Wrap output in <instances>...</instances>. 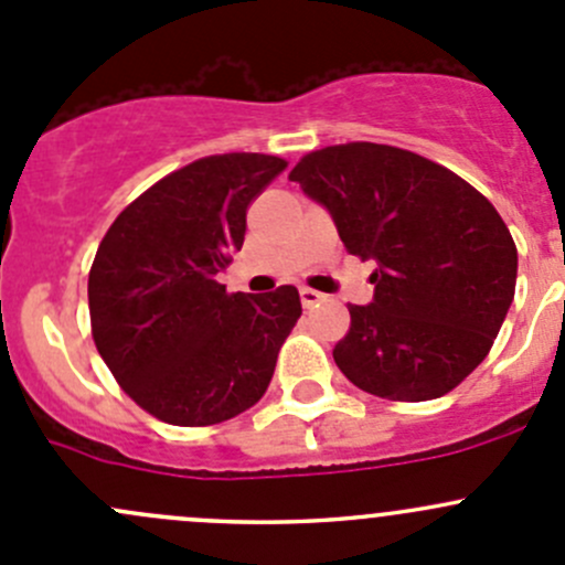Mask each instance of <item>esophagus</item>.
<instances>
[{
  "mask_svg": "<svg viewBox=\"0 0 565 565\" xmlns=\"http://www.w3.org/2000/svg\"><path fill=\"white\" fill-rule=\"evenodd\" d=\"M300 300H303V306H306V309H317L319 303H324V300H328V295L317 292V289H309V287H303V289H300Z\"/></svg>",
  "mask_w": 565,
  "mask_h": 565,
  "instance_id": "obj_1",
  "label": "esophagus"
}]
</instances>
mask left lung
I'll return each mask as SVG.
<instances>
[{
  "mask_svg": "<svg viewBox=\"0 0 565 565\" xmlns=\"http://www.w3.org/2000/svg\"><path fill=\"white\" fill-rule=\"evenodd\" d=\"M350 254L374 259V300L350 306L333 361L372 396L426 402L487 358L516 287L509 226L470 182L372 141L309 152L289 172Z\"/></svg>",
  "mask_w": 565,
  "mask_h": 565,
  "instance_id": "1",
  "label": "left lung"
}]
</instances>
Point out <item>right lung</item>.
Listing matches in <instances>:
<instances>
[{"instance_id": "add662e5", "label": "right lung", "mask_w": 565, "mask_h": 565, "mask_svg": "<svg viewBox=\"0 0 565 565\" xmlns=\"http://www.w3.org/2000/svg\"><path fill=\"white\" fill-rule=\"evenodd\" d=\"M284 167L259 152L188 163L100 241L87 287L95 347L122 391L167 424H221L270 385L303 311L298 289L230 295L215 278L243 248L248 204Z\"/></svg>"}]
</instances>
